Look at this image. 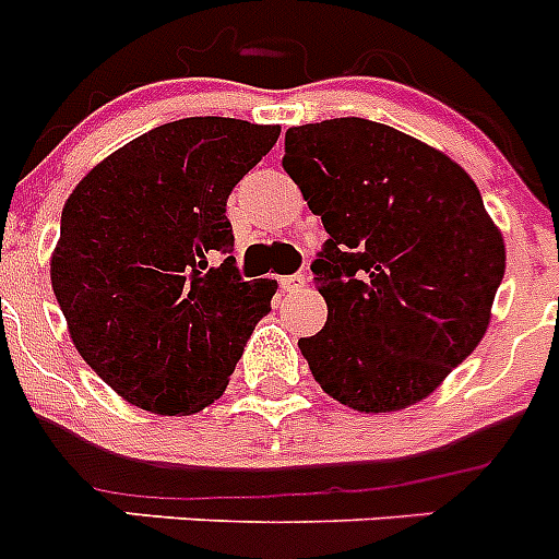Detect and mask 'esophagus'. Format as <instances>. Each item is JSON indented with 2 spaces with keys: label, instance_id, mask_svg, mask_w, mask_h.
<instances>
[{
  "label": "esophagus",
  "instance_id": "obj_1",
  "mask_svg": "<svg viewBox=\"0 0 559 559\" xmlns=\"http://www.w3.org/2000/svg\"><path fill=\"white\" fill-rule=\"evenodd\" d=\"M305 283H308V274L280 276V288L283 290H299V288H305Z\"/></svg>",
  "mask_w": 559,
  "mask_h": 559
}]
</instances>
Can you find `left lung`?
Segmentation results:
<instances>
[{"label": "left lung", "mask_w": 559, "mask_h": 559, "mask_svg": "<svg viewBox=\"0 0 559 559\" xmlns=\"http://www.w3.org/2000/svg\"><path fill=\"white\" fill-rule=\"evenodd\" d=\"M283 167L328 231L310 265L328 324L299 338L313 378L355 412L426 400L478 347L503 280L478 187L437 147L360 117L288 128Z\"/></svg>", "instance_id": "1"}]
</instances>
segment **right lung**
Instances as JSON below:
<instances>
[{"instance_id": "1", "label": "right lung", "mask_w": 559, "mask_h": 559, "mask_svg": "<svg viewBox=\"0 0 559 559\" xmlns=\"http://www.w3.org/2000/svg\"><path fill=\"white\" fill-rule=\"evenodd\" d=\"M280 126L187 117L83 176L61 212L49 276L78 353L153 414H195L229 386L274 280L235 265L226 199Z\"/></svg>"}]
</instances>
